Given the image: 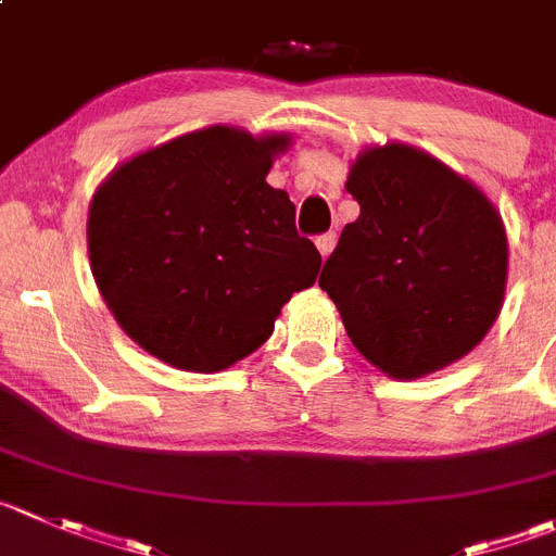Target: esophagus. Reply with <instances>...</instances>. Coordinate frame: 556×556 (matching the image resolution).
Returning a JSON list of instances; mask_svg holds the SVG:
<instances>
[{
	"label": "esophagus",
	"mask_w": 556,
	"mask_h": 556,
	"mask_svg": "<svg viewBox=\"0 0 556 556\" xmlns=\"http://www.w3.org/2000/svg\"><path fill=\"white\" fill-rule=\"evenodd\" d=\"M333 244H337V236H333V233H323V236H317V239H315V247L320 250L323 257L331 255Z\"/></svg>",
	"instance_id": "esophagus-1"
}]
</instances>
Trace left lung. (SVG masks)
Instances as JSON below:
<instances>
[{
	"label": "left lung",
	"mask_w": 556,
	"mask_h": 556,
	"mask_svg": "<svg viewBox=\"0 0 556 556\" xmlns=\"http://www.w3.org/2000/svg\"><path fill=\"white\" fill-rule=\"evenodd\" d=\"M344 225L320 288L361 355L396 380L432 375L470 353L497 320L508 239L472 181L404 143L358 154Z\"/></svg>",
	"instance_id": "8db88e82"
}]
</instances>
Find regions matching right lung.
Listing matches in <instances>:
<instances>
[{
	"mask_svg": "<svg viewBox=\"0 0 556 556\" xmlns=\"http://www.w3.org/2000/svg\"><path fill=\"white\" fill-rule=\"evenodd\" d=\"M290 135L206 127L118 165L89 206L94 282L135 344L185 371L255 353L320 252L266 181Z\"/></svg>",
	"mask_w": 556,
	"mask_h": 556,
	"instance_id": "right-lung-1",
	"label": "right lung"
}]
</instances>
